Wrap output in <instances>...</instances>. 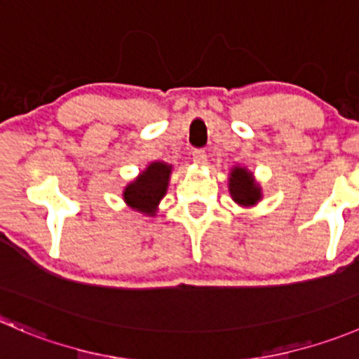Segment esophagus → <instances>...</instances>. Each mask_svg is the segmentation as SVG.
I'll return each mask as SVG.
<instances>
[{
    "label": "esophagus",
    "instance_id": "34e87169",
    "mask_svg": "<svg viewBox=\"0 0 359 359\" xmlns=\"http://www.w3.org/2000/svg\"><path fill=\"white\" fill-rule=\"evenodd\" d=\"M193 161L196 163V165H205V163H207V154H205V151H201V149L194 151L193 152Z\"/></svg>",
    "mask_w": 359,
    "mask_h": 359
}]
</instances>
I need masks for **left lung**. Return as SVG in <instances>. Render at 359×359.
Returning a JSON list of instances; mask_svg holds the SVG:
<instances>
[{"instance_id":"obj_1","label":"left lung","mask_w":359,"mask_h":359,"mask_svg":"<svg viewBox=\"0 0 359 359\" xmlns=\"http://www.w3.org/2000/svg\"><path fill=\"white\" fill-rule=\"evenodd\" d=\"M228 191L231 200L243 208H250L263 200L261 184L254 179V173L245 166H233L228 175Z\"/></svg>"}]
</instances>
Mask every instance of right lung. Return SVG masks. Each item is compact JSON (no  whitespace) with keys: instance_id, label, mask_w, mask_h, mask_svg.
Wrapping results in <instances>:
<instances>
[{"instance_id":"obj_1","label":"right lung","mask_w":359,"mask_h":359,"mask_svg":"<svg viewBox=\"0 0 359 359\" xmlns=\"http://www.w3.org/2000/svg\"><path fill=\"white\" fill-rule=\"evenodd\" d=\"M173 166L165 161H152L123 189V200L131 210L154 217L170 186Z\"/></svg>"}]
</instances>
